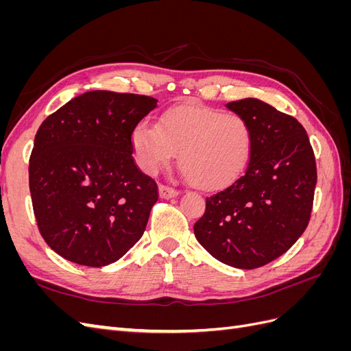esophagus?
I'll return each instance as SVG.
<instances>
[{"label":"esophagus","mask_w":351,"mask_h":351,"mask_svg":"<svg viewBox=\"0 0 351 351\" xmlns=\"http://www.w3.org/2000/svg\"><path fill=\"white\" fill-rule=\"evenodd\" d=\"M180 192L173 187H168V186H159V196H161L162 199H171V197H176L178 196Z\"/></svg>","instance_id":"1"}]
</instances>
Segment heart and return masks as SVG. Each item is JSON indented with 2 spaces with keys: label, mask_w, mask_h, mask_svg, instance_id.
Listing matches in <instances>:
<instances>
[{
  "label": "heart",
  "mask_w": 351,
  "mask_h": 351,
  "mask_svg": "<svg viewBox=\"0 0 351 351\" xmlns=\"http://www.w3.org/2000/svg\"><path fill=\"white\" fill-rule=\"evenodd\" d=\"M130 143L143 173L156 174L178 154L186 180L204 190H221L234 183L247 168L253 133L239 114L183 104L167 110L158 125L137 123Z\"/></svg>",
  "instance_id": "b5f03b06"
}]
</instances>
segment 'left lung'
<instances>
[{
  "label": "left lung",
  "instance_id": "left-lung-1",
  "mask_svg": "<svg viewBox=\"0 0 351 351\" xmlns=\"http://www.w3.org/2000/svg\"><path fill=\"white\" fill-rule=\"evenodd\" d=\"M253 133L246 173L206 199L197 241L219 262L254 269L280 258L309 224L316 186L313 149L303 125L256 98L228 102Z\"/></svg>",
  "mask_w": 351,
  "mask_h": 351
}]
</instances>
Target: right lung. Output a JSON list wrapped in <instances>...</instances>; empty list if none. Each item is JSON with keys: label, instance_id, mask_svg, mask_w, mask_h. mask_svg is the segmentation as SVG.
Wrapping results in <instances>:
<instances>
[{"label": "right lung", "instance_id": "add662e5", "mask_svg": "<svg viewBox=\"0 0 351 351\" xmlns=\"http://www.w3.org/2000/svg\"><path fill=\"white\" fill-rule=\"evenodd\" d=\"M156 102L143 95L84 92L40 124L29 189L40 234L60 256L101 268L143 236L158 187L136 167L130 136Z\"/></svg>", "mask_w": 351, "mask_h": 351}]
</instances>
